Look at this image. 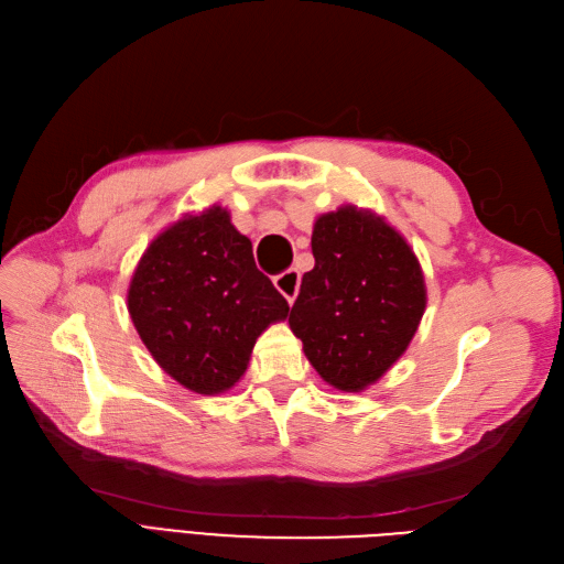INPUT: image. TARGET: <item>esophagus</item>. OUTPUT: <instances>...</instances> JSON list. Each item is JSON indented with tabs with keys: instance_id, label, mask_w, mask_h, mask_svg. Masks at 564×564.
Listing matches in <instances>:
<instances>
[{
	"instance_id": "34e87169",
	"label": "esophagus",
	"mask_w": 564,
	"mask_h": 564,
	"mask_svg": "<svg viewBox=\"0 0 564 564\" xmlns=\"http://www.w3.org/2000/svg\"><path fill=\"white\" fill-rule=\"evenodd\" d=\"M275 286H278V292H280L289 303H294V299H296V294H299V286H301L299 270H296V268L284 270L282 275L275 278Z\"/></svg>"
}]
</instances>
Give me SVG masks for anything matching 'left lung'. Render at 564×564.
Returning <instances> with one entry per match:
<instances>
[{
    "label": "left lung",
    "mask_w": 564,
    "mask_h": 564,
    "mask_svg": "<svg viewBox=\"0 0 564 564\" xmlns=\"http://www.w3.org/2000/svg\"><path fill=\"white\" fill-rule=\"evenodd\" d=\"M315 268L289 315L319 377L344 392L377 383L404 355L425 311L416 253L386 218L346 204L313 228Z\"/></svg>",
    "instance_id": "obj_1"
}]
</instances>
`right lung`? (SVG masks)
<instances>
[{
  "mask_svg": "<svg viewBox=\"0 0 564 564\" xmlns=\"http://www.w3.org/2000/svg\"><path fill=\"white\" fill-rule=\"evenodd\" d=\"M129 315L155 362L199 395L230 390L289 303L253 263L249 237L214 204L150 242L129 284Z\"/></svg>",
  "mask_w": 564,
  "mask_h": 564,
  "instance_id": "right-lung-1",
  "label": "right lung"
}]
</instances>
